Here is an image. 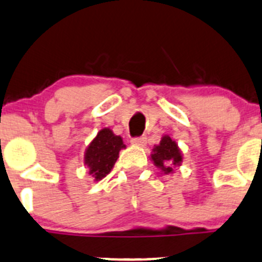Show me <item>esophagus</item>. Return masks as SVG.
<instances>
[{"label":"esophagus","mask_w":262,"mask_h":262,"mask_svg":"<svg viewBox=\"0 0 262 262\" xmlns=\"http://www.w3.org/2000/svg\"><path fill=\"white\" fill-rule=\"evenodd\" d=\"M132 143L136 144V146H141V147H144L147 143V138L144 136H141V137H136V138L132 139Z\"/></svg>","instance_id":"esophagus-1"}]
</instances>
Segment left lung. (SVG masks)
Segmentation results:
<instances>
[{
  "mask_svg": "<svg viewBox=\"0 0 262 262\" xmlns=\"http://www.w3.org/2000/svg\"><path fill=\"white\" fill-rule=\"evenodd\" d=\"M155 165L162 170L165 174L172 171V166L180 165L183 157L182 152L178 148V144L170 138L169 136L162 137L159 146L154 148V154L151 155Z\"/></svg>",
  "mask_w": 262,
  "mask_h": 262,
  "instance_id": "obj_1",
  "label": "left lung"
}]
</instances>
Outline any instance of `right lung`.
I'll return each instance as SVG.
<instances>
[{"label": "right lung", "mask_w": 262, "mask_h": 262, "mask_svg": "<svg viewBox=\"0 0 262 262\" xmlns=\"http://www.w3.org/2000/svg\"><path fill=\"white\" fill-rule=\"evenodd\" d=\"M121 148H125L120 136H115L108 128L98 132L85 151L84 162L90 167V174L96 180L105 178L115 165Z\"/></svg>", "instance_id": "right-lung-1"}]
</instances>
